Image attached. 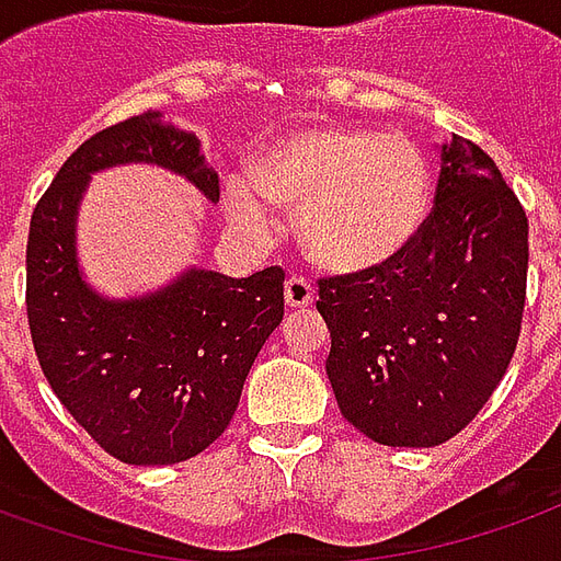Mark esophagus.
Segmentation results:
<instances>
[{
    "mask_svg": "<svg viewBox=\"0 0 561 561\" xmlns=\"http://www.w3.org/2000/svg\"><path fill=\"white\" fill-rule=\"evenodd\" d=\"M285 302H288L291 309H306V306H312L314 302L312 282L306 279V276H291V279L285 282Z\"/></svg>",
    "mask_w": 561,
    "mask_h": 561,
    "instance_id": "1",
    "label": "esophagus"
}]
</instances>
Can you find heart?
Instances as JSON below:
<instances>
[{"label": "heart", "instance_id": "obj_1", "mask_svg": "<svg viewBox=\"0 0 561 561\" xmlns=\"http://www.w3.org/2000/svg\"><path fill=\"white\" fill-rule=\"evenodd\" d=\"M273 202L297 207L302 247L339 273H363L401 255L431 207V169L396 133L314 124L282 136L252 175L226 184L231 222L252 240L276 231Z\"/></svg>", "mask_w": 561, "mask_h": 561}]
</instances>
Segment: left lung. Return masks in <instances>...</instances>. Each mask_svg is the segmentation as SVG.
I'll use <instances>...</instances> for the list:
<instances>
[{
    "instance_id": "8db88e82",
    "label": "left lung",
    "mask_w": 561,
    "mask_h": 561,
    "mask_svg": "<svg viewBox=\"0 0 561 561\" xmlns=\"http://www.w3.org/2000/svg\"><path fill=\"white\" fill-rule=\"evenodd\" d=\"M529 222L479 145L443 148L434 207L401 255L318 279L342 416L383 446H439L470 425L520 339Z\"/></svg>"
}]
</instances>
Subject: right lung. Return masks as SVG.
Wrapping results in <instances>:
<instances>
[{
  "label": "right lung",
  "mask_w": 561,
  "mask_h": 561,
  "mask_svg": "<svg viewBox=\"0 0 561 561\" xmlns=\"http://www.w3.org/2000/svg\"><path fill=\"white\" fill-rule=\"evenodd\" d=\"M157 163L210 202L219 178L193 133L142 112L70 153L32 214L26 314L41 371L89 437L124 463L196 458L228 428L261 344L285 314V270L249 279L190 270L142 300H103L80 279L73 217L91 172Z\"/></svg>",
  "instance_id": "add662e5"
}]
</instances>
